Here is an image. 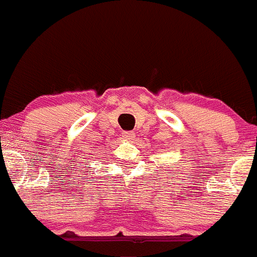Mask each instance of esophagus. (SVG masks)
Here are the masks:
<instances>
[{
  "label": "esophagus",
  "instance_id": "1",
  "mask_svg": "<svg viewBox=\"0 0 257 257\" xmlns=\"http://www.w3.org/2000/svg\"><path fill=\"white\" fill-rule=\"evenodd\" d=\"M122 139H123L124 141H128V143H130V141H133L134 139H135V134L130 133V131H128V133H123L122 134Z\"/></svg>",
  "mask_w": 257,
  "mask_h": 257
}]
</instances>
